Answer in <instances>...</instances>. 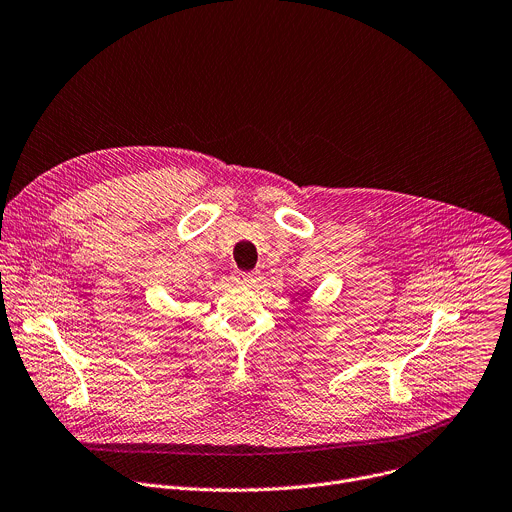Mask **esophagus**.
I'll list each match as a JSON object with an SVG mask.
<instances>
[{
    "label": "esophagus",
    "instance_id": "1",
    "mask_svg": "<svg viewBox=\"0 0 512 512\" xmlns=\"http://www.w3.org/2000/svg\"><path fill=\"white\" fill-rule=\"evenodd\" d=\"M238 280L244 282V285H252V282H256V272H240Z\"/></svg>",
    "mask_w": 512,
    "mask_h": 512
}]
</instances>
